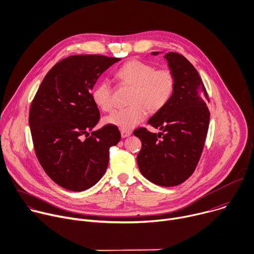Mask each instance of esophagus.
I'll return each mask as SVG.
<instances>
[{"mask_svg": "<svg viewBox=\"0 0 254 254\" xmlns=\"http://www.w3.org/2000/svg\"><path fill=\"white\" fill-rule=\"evenodd\" d=\"M131 135V131H127V130H121V136L122 138H125V137H128Z\"/></svg>", "mask_w": 254, "mask_h": 254, "instance_id": "obj_1", "label": "esophagus"}]
</instances>
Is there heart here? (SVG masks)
<instances>
[{"label": "heart", "mask_w": 254, "mask_h": 254, "mask_svg": "<svg viewBox=\"0 0 254 254\" xmlns=\"http://www.w3.org/2000/svg\"><path fill=\"white\" fill-rule=\"evenodd\" d=\"M122 84L133 87L129 107L117 109L105 118V123L121 130L130 131L142 122L148 113L161 110L172 98L176 77L169 68L156 69L154 65L130 60L117 71ZM94 104L103 111L113 108V88L107 80L96 84L91 92Z\"/></svg>", "instance_id": "obj_1"}]
</instances>
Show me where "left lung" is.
<instances>
[{"mask_svg": "<svg viewBox=\"0 0 254 254\" xmlns=\"http://www.w3.org/2000/svg\"><path fill=\"white\" fill-rule=\"evenodd\" d=\"M164 58L175 74L176 88L169 102L148 121L162 132L156 134L140 127L133 134L142 143L137 155L142 175L156 185L170 187L183 183L196 169L210 112L207 91L194 66L178 53L170 52Z\"/></svg>", "mask_w": 254, "mask_h": 254, "instance_id": "1", "label": "left lung"}]
</instances>
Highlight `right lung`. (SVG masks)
I'll return each mask as SVG.
<instances>
[{"mask_svg":"<svg viewBox=\"0 0 254 254\" xmlns=\"http://www.w3.org/2000/svg\"><path fill=\"white\" fill-rule=\"evenodd\" d=\"M119 58L75 55L51 68L29 112L36 156L46 174L61 187L83 191L104 175L109 149L121 139L112 125L89 133L100 120L91 90Z\"/></svg>","mask_w":254,"mask_h":254,"instance_id":"add662e5","label":"right lung"}]
</instances>
